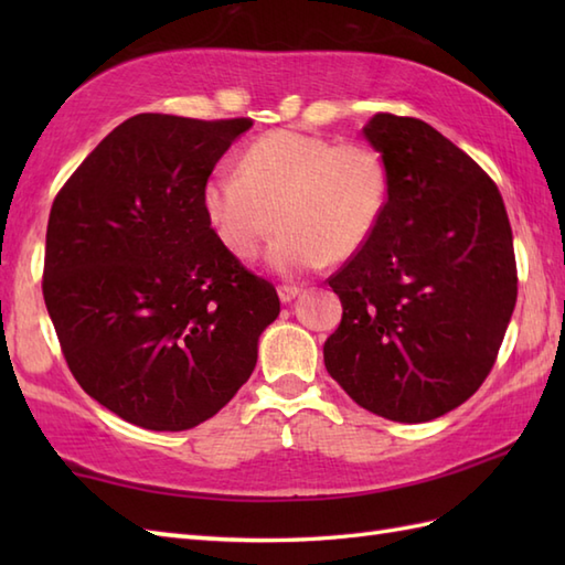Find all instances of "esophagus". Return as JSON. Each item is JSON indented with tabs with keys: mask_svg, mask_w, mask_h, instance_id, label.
<instances>
[{
	"mask_svg": "<svg viewBox=\"0 0 565 565\" xmlns=\"http://www.w3.org/2000/svg\"><path fill=\"white\" fill-rule=\"evenodd\" d=\"M303 289L301 286H291V284H284V286H279V298L284 303H289V301H294V298L301 294Z\"/></svg>",
	"mask_w": 565,
	"mask_h": 565,
	"instance_id": "obj_1",
	"label": "esophagus"
}]
</instances>
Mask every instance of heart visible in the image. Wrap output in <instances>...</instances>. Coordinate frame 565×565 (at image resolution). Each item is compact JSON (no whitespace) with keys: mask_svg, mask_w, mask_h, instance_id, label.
<instances>
[{"mask_svg":"<svg viewBox=\"0 0 565 565\" xmlns=\"http://www.w3.org/2000/svg\"><path fill=\"white\" fill-rule=\"evenodd\" d=\"M388 191L376 148L279 128L249 142L239 170H215L201 203L213 235L237 259H255L281 221L269 264L294 276L356 255L379 227Z\"/></svg>","mask_w":565,"mask_h":565,"instance_id":"1","label":"heart"}]
</instances>
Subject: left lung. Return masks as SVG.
I'll return each instance as SVG.
<instances>
[{"label": "left lung", "mask_w": 565, "mask_h": 565, "mask_svg": "<svg viewBox=\"0 0 565 565\" xmlns=\"http://www.w3.org/2000/svg\"><path fill=\"white\" fill-rule=\"evenodd\" d=\"M362 134L391 191L374 235L328 279L342 320L322 356L369 413L427 423L495 364L518 301L512 227L493 179L429 124L376 114Z\"/></svg>", "instance_id": "left-lung-1"}]
</instances>
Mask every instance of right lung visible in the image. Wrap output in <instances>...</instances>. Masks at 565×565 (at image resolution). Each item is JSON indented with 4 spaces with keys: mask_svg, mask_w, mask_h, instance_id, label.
Returning <instances> with one entry per match:
<instances>
[{
    "mask_svg": "<svg viewBox=\"0 0 565 565\" xmlns=\"http://www.w3.org/2000/svg\"><path fill=\"white\" fill-rule=\"evenodd\" d=\"M252 118L138 114L53 201L43 298L72 376L126 423L191 429L233 401L281 310L213 235L201 191Z\"/></svg>",
    "mask_w": 565,
    "mask_h": 565,
    "instance_id": "add662e5",
    "label": "right lung"
}]
</instances>
